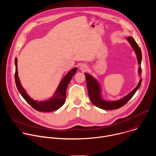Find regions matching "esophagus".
Returning <instances> with one entry per match:
<instances>
[{
	"mask_svg": "<svg viewBox=\"0 0 156 156\" xmlns=\"http://www.w3.org/2000/svg\"><path fill=\"white\" fill-rule=\"evenodd\" d=\"M86 69H87V66H86V65L84 64H81L80 66V69L82 71L86 70Z\"/></svg>",
	"mask_w": 156,
	"mask_h": 156,
	"instance_id": "esophagus-1",
	"label": "esophagus"
}]
</instances>
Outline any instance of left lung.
<instances>
[{"label":"left lung","mask_w":156,"mask_h":156,"mask_svg":"<svg viewBox=\"0 0 156 156\" xmlns=\"http://www.w3.org/2000/svg\"><path fill=\"white\" fill-rule=\"evenodd\" d=\"M127 40L132 46V48H133L135 54L136 55L137 61L140 65L138 68V73L140 75L141 73V69L140 67L142 59L141 51L133 37H127ZM84 75L86 76L89 97L91 102L97 107L103 110H115L123 107L125 104H126L127 101H129L132 98L136 90L139 89L142 81V79H140L136 87L125 97L118 100L109 101L102 98L101 94V88L98 81L92 75L87 73H85Z\"/></svg>","instance_id":"left-lung-1"}]
</instances>
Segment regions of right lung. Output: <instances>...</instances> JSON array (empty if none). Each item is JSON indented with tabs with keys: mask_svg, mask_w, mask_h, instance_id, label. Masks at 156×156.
I'll return each instance as SVG.
<instances>
[{
	"mask_svg": "<svg viewBox=\"0 0 156 156\" xmlns=\"http://www.w3.org/2000/svg\"><path fill=\"white\" fill-rule=\"evenodd\" d=\"M17 62H18V59L16 58L15 59V67H16L15 78L16 85L20 94L32 108H34L35 110L38 112H53L58 110L64 104V103L66 101L67 87L70 80H72L73 76L76 73L77 71L76 67L72 69L62 79L56 90L53 94V97L49 98V99L45 101H38L32 99L26 93V90L21 86V82L18 77V74Z\"/></svg>",
	"mask_w": 156,
	"mask_h": 156,
	"instance_id": "right-lung-1",
	"label": "right lung"
}]
</instances>
